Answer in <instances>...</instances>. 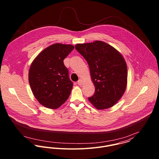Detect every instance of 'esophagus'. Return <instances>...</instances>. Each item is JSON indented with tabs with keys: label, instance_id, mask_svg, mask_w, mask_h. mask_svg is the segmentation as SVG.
<instances>
[{
	"label": "esophagus",
	"instance_id": "34e87169",
	"mask_svg": "<svg viewBox=\"0 0 159 159\" xmlns=\"http://www.w3.org/2000/svg\"><path fill=\"white\" fill-rule=\"evenodd\" d=\"M82 84H83V81H82V80H79L78 81V84L80 85V86H81Z\"/></svg>",
	"mask_w": 159,
	"mask_h": 159
}]
</instances>
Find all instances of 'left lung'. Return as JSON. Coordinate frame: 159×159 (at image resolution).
I'll list each match as a JSON object with an SVG mask.
<instances>
[{
    "label": "left lung",
    "instance_id": "1",
    "mask_svg": "<svg viewBox=\"0 0 159 159\" xmlns=\"http://www.w3.org/2000/svg\"><path fill=\"white\" fill-rule=\"evenodd\" d=\"M76 49L86 60L95 86L88 99L98 110L112 107L123 95L127 83V67L121 54L102 41L77 44Z\"/></svg>",
    "mask_w": 159,
    "mask_h": 159
}]
</instances>
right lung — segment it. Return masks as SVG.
Returning <instances> with one entry per match:
<instances>
[{
    "label": "right lung",
    "instance_id": "obj_1",
    "mask_svg": "<svg viewBox=\"0 0 159 159\" xmlns=\"http://www.w3.org/2000/svg\"><path fill=\"white\" fill-rule=\"evenodd\" d=\"M74 49L71 45L54 43L43 50L32 62L29 82L39 102L57 109L68 99L73 87L64 59Z\"/></svg>",
    "mask_w": 159,
    "mask_h": 159
}]
</instances>
